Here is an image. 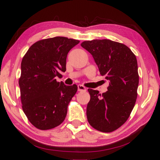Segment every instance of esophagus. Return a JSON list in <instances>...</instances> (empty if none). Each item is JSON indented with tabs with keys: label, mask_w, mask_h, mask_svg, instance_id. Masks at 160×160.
<instances>
[{
	"label": "esophagus",
	"mask_w": 160,
	"mask_h": 160,
	"mask_svg": "<svg viewBox=\"0 0 160 160\" xmlns=\"http://www.w3.org/2000/svg\"><path fill=\"white\" fill-rule=\"evenodd\" d=\"M78 89L79 91H86V88L82 85H78Z\"/></svg>",
	"instance_id": "esophagus-1"
}]
</instances>
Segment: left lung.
<instances>
[{"instance_id":"obj_1","label":"left lung","mask_w":160,"mask_h":160,"mask_svg":"<svg viewBox=\"0 0 160 160\" xmlns=\"http://www.w3.org/2000/svg\"><path fill=\"white\" fill-rule=\"evenodd\" d=\"M92 55L102 76L109 81L105 93L88 88L91 99L86 109L91 127L111 132L126 122L135 106L139 83L135 55L125 44L109 39L82 42Z\"/></svg>"}]
</instances>
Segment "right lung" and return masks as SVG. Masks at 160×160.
I'll list each match as a JSON object with an SVG mask.
<instances>
[{"label": "right lung", "instance_id": "obj_1", "mask_svg": "<svg viewBox=\"0 0 160 160\" xmlns=\"http://www.w3.org/2000/svg\"><path fill=\"white\" fill-rule=\"evenodd\" d=\"M79 42L63 37L42 39L31 45L23 57L19 80L22 108L37 129L55 128L64 121L78 86H66L55 78L65 72L68 52Z\"/></svg>", "mask_w": 160, "mask_h": 160}]
</instances>
